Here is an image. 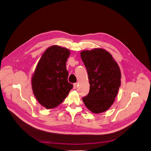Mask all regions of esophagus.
<instances>
[{"mask_svg": "<svg viewBox=\"0 0 151 151\" xmlns=\"http://www.w3.org/2000/svg\"><path fill=\"white\" fill-rule=\"evenodd\" d=\"M77 86H78V83H74V85H73V88H74V89H76L77 88Z\"/></svg>", "mask_w": 151, "mask_h": 151, "instance_id": "esophagus-1", "label": "esophagus"}]
</instances>
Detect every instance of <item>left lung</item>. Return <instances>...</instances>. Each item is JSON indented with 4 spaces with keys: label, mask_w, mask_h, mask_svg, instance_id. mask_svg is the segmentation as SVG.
<instances>
[{
    "label": "left lung",
    "mask_w": 151,
    "mask_h": 151,
    "mask_svg": "<svg viewBox=\"0 0 151 151\" xmlns=\"http://www.w3.org/2000/svg\"><path fill=\"white\" fill-rule=\"evenodd\" d=\"M80 56L86 66L90 91L82 98L92 113L100 114L113 105L121 86V73L111 54L103 48L83 50Z\"/></svg>",
    "instance_id": "left-lung-1"
}]
</instances>
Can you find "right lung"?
Here are the masks:
<instances>
[{
  "label": "right lung",
  "instance_id": "1",
  "mask_svg": "<svg viewBox=\"0 0 151 151\" xmlns=\"http://www.w3.org/2000/svg\"><path fill=\"white\" fill-rule=\"evenodd\" d=\"M69 50L57 45L46 49L39 60L32 80L33 93L47 109L59 106L73 87L68 81L66 62Z\"/></svg>",
  "mask_w": 151,
  "mask_h": 151
}]
</instances>
